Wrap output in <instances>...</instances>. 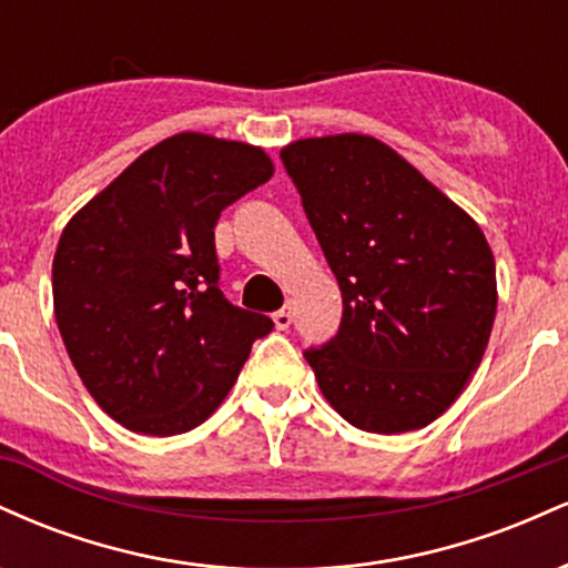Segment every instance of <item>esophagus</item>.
<instances>
[{
	"instance_id": "1",
	"label": "esophagus",
	"mask_w": 568,
	"mask_h": 568,
	"mask_svg": "<svg viewBox=\"0 0 568 568\" xmlns=\"http://www.w3.org/2000/svg\"><path fill=\"white\" fill-rule=\"evenodd\" d=\"M272 321H275L277 331H288V328H291V323H293V310H291L288 304H285L283 310H277L275 315H272Z\"/></svg>"
}]
</instances>
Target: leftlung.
I'll use <instances>...</instances> for the list:
<instances>
[{
	"instance_id": "1",
	"label": "left lung",
	"mask_w": 568,
	"mask_h": 568,
	"mask_svg": "<svg viewBox=\"0 0 568 568\" xmlns=\"http://www.w3.org/2000/svg\"><path fill=\"white\" fill-rule=\"evenodd\" d=\"M342 288V323L306 347L325 400L352 427H427L480 366L497 270L462 207L371 135L306 139L280 152Z\"/></svg>"
}]
</instances>
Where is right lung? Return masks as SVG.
Here are the masks:
<instances>
[{"mask_svg":"<svg viewBox=\"0 0 568 568\" xmlns=\"http://www.w3.org/2000/svg\"><path fill=\"white\" fill-rule=\"evenodd\" d=\"M272 179L262 149L179 133L69 221L53 258L63 344L95 403L133 433L202 425L275 328L219 285L224 207Z\"/></svg>","mask_w":568,"mask_h":568,"instance_id":"add662e5","label":"right lung"}]
</instances>
